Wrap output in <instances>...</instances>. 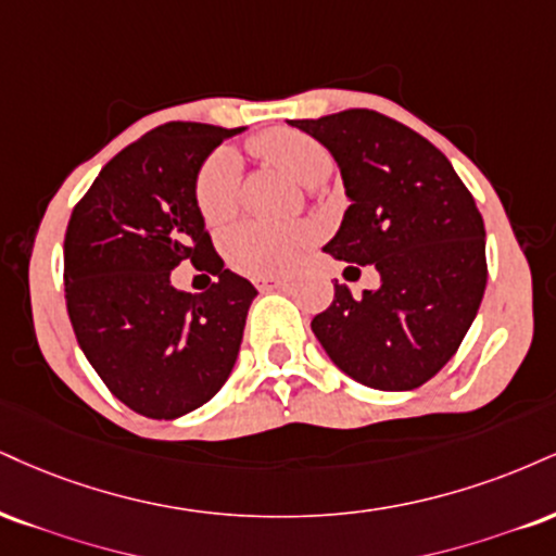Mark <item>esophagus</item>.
Here are the masks:
<instances>
[{
  "label": "esophagus",
  "instance_id": "esophagus-1",
  "mask_svg": "<svg viewBox=\"0 0 556 556\" xmlns=\"http://www.w3.org/2000/svg\"><path fill=\"white\" fill-rule=\"evenodd\" d=\"M253 285H256L258 290H264V292H269V290H285L287 279H285V277H256V279H253Z\"/></svg>",
  "mask_w": 556,
  "mask_h": 556
}]
</instances>
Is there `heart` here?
I'll list each match as a JSON object with an SVG mask.
<instances>
[{
  "instance_id": "1",
  "label": "heart",
  "mask_w": 556,
  "mask_h": 556,
  "mask_svg": "<svg viewBox=\"0 0 556 556\" xmlns=\"http://www.w3.org/2000/svg\"><path fill=\"white\" fill-rule=\"evenodd\" d=\"M251 150L261 160L277 165L292 180L305 189H316L329 178L333 168L331 155L316 139L300 131L274 129L261 134L251 142ZM240 193V160L232 150H217L204 160L197 173L193 197L206 223H225L238 206ZM307 232L295 225L274 223H243L232 227L225 238L227 258L240 271L249 274H279L295 264L303 251Z\"/></svg>"
}]
</instances>
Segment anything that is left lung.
I'll list each match as a JSON object with an SVG mask.
<instances>
[{"mask_svg": "<svg viewBox=\"0 0 556 556\" xmlns=\"http://www.w3.org/2000/svg\"><path fill=\"white\" fill-rule=\"evenodd\" d=\"M337 160L350 199L324 251L344 274L372 264L378 290L333 303L311 329L331 363L378 391H412L456 354L486 287L484 219L438 147L383 113L292 122ZM359 271V269H357Z\"/></svg>", "mask_w": 556, "mask_h": 556, "instance_id": "1", "label": "left lung"}]
</instances>
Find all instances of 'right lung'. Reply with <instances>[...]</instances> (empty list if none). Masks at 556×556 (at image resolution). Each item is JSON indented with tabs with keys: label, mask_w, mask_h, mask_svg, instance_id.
<instances>
[{
	"label": "right lung",
	"mask_w": 556,
	"mask_h": 556,
	"mask_svg": "<svg viewBox=\"0 0 556 556\" xmlns=\"http://www.w3.org/2000/svg\"><path fill=\"white\" fill-rule=\"evenodd\" d=\"M240 131L157 126L100 170L66 225L64 298L79 350L113 396L150 419L184 417L225 386L258 295L212 251L193 197L204 160ZM180 260L218 282L199 296L176 291Z\"/></svg>",
	"instance_id": "obj_1"
}]
</instances>
